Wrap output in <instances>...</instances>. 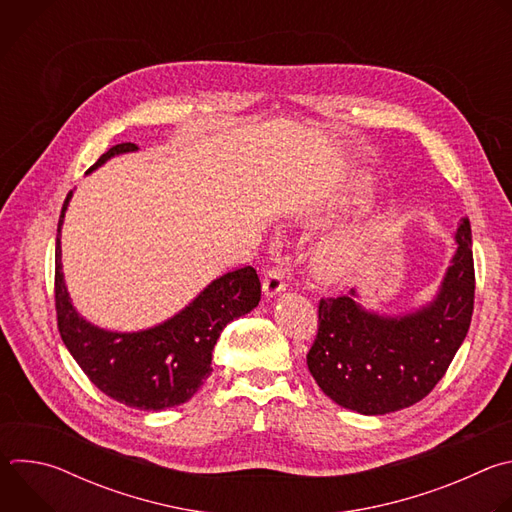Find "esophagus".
Masks as SVG:
<instances>
[{
  "label": "esophagus",
  "instance_id": "obj_1",
  "mask_svg": "<svg viewBox=\"0 0 512 512\" xmlns=\"http://www.w3.org/2000/svg\"><path fill=\"white\" fill-rule=\"evenodd\" d=\"M283 289H285V269L279 267V265H277V267H271V269L267 271L265 281H263V296H265L267 300H271V298L279 296Z\"/></svg>",
  "mask_w": 512,
  "mask_h": 512
}]
</instances>
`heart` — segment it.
<instances>
[{
    "label": "heart",
    "mask_w": 512,
    "mask_h": 512,
    "mask_svg": "<svg viewBox=\"0 0 512 512\" xmlns=\"http://www.w3.org/2000/svg\"><path fill=\"white\" fill-rule=\"evenodd\" d=\"M371 233L350 231L326 239L314 255V273L328 283H340L354 275L367 251Z\"/></svg>",
    "instance_id": "1"
}]
</instances>
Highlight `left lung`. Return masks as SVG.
<instances>
[{"mask_svg": "<svg viewBox=\"0 0 512 512\" xmlns=\"http://www.w3.org/2000/svg\"><path fill=\"white\" fill-rule=\"evenodd\" d=\"M435 294L411 310L383 314L362 306L360 289L320 302L308 369L340 407L385 415L421 401L462 346L474 310V259L468 216Z\"/></svg>", "mask_w": 512, "mask_h": 512, "instance_id": "8db88e82", "label": "left lung"}]
</instances>
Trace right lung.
I'll list each match as a JSON object with an SVG mask.
<instances>
[{"mask_svg":"<svg viewBox=\"0 0 512 512\" xmlns=\"http://www.w3.org/2000/svg\"><path fill=\"white\" fill-rule=\"evenodd\" d=\"M137 150L135 143L113 145L87 174ZM72 194L75 190L66 194L56 231L54 283L62 342L93 385L127 407L162 411L186 403L212 373V350L225 326L259 306L257 271L247 265L212 279L192 302L156 326L133 332L101 328L72 304L62 273L60 237Z\"/></svg>","mask_w":512,"mask_h":512,"instance_id":"right-lung-1","label":"right lung"}]
</instances>
